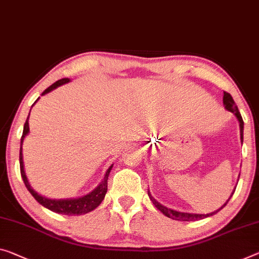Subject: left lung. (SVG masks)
<instances>
[{"mask_svg": "<svg viewBox=\"0 0 259 259\" xmlns=\"http://www.w3.org/2000/svg\"><path fill=\"white\" fill-rule=\"evenodd\" d=\"M224 105H225V109L230 111V112H233L234 114H235V117L237 118L238 122H240V133H241V141L243 142V119H242V116L240 113V111H238L237 106L235 104V102H234L233 97L230 96V94L226 93V91H224ZM234 192H235V190H234ZM234 192L232 193V196L234 194ZM148 196H149V199L150 200L153 201V204L155 205V207H156L158 210H161V212L164 214L165 217H168L170 219H174V220H178V221H197V220H201V219L204 218H207V217H210L213 215V214L218 213L219 210L222 209L225 207V206L227 205V202L229 201V199L232 198V196H230V198L228 199V200L226 201L225 205H222L221 208H219L218 210H215V212L213 213H209V214H193V213H184V212H177V210H174V209H170L168 207H165V206L161 205L160 202L155 200V199L153 198L152 194H150L149 190H148Z\"/></svg>", "mask_w": 259, "mask_h": 259, "instance_id": "obj_1", "label": "left lung"}]
</instances>
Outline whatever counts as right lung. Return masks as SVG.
I'll return each mask as SVG.
<instances>
[{"mask_svg":"<svg viewBox=\"0 0 259 259\" xmlns=\"http://www.w3.org/2000/svg\"><path fill=\"white\" fill-rule=\"evenodd\" d=\"M69 81H70L69 78L59 79V81L53 83V84L50 85L49 88L44 91L42 95L50 93V91L54 90L55 88H58V87H60L62 84H65V83H68ZM35 102H37V101H35ZM29 116H30V113H29ZM29 132H30V130H29V117H27L25 124H24L23 135L21 138V150H19V165H21V175H22L24 184H25L26 189L29 190V192L32 194L35 200H37L40 205H42L44 207H46V208H49L50 210H52V212H55V213H59V214H65V215H82V214L89 213V212H91V210H94L95 208L98 207V206L101 205V202L103 201V199H104L105 194H106L107 178H109L110 171H111V169H112L113 164L106 170V174H105L104 178H103L101 184H99L97 188L93 191V192L85 194V196L79 197V198H75V199L74 198H71V199H58V200H57V199L45 198V197L40 196V194H38L32 188H31L30 183L27 182L25 171H24L22 143H23L24 138L26 137V134Z\"/></svg>","mask_w":259,"mask_h":259,"instance_id":"obj_1","label":"right lung"}]
</instances>
